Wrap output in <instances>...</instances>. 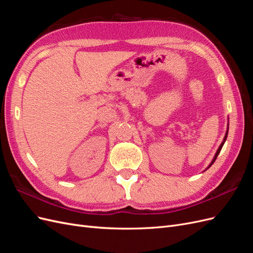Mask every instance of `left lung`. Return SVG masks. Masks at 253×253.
Listing matches in <instances>:
<instances>
[{
    "mask_svg": "<svg viewBox=\"0 0 253 253\" xmlns=\"http://www.w3.org/2000/svg\"><path fill=\"white\" fill-rule=\"evenodd\" d=\"M227 135H228V131L226 132V135H225V138H224V141L221 142V144L219 145V148H218V150H217V152H216V154H215V156H214V158H213V160H212V163L210 164V166L208 167V168H210L212 165H213V163L215 162V159H216V157H217V155L219 154V152H220V150H221V148H223V145H224V143H225V141H226V139H227Z\"/></svg>",
    "mask_w": 253,
    "mask_h": 253,
    "instance_id": "1",
    "label": "left lung"
}]
</instances>
